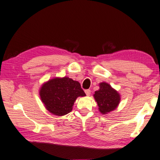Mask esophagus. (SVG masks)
I'll list each match as a JSON object with an SVG mask.
<instances>
[{"label": "esophagus", "mask_w": 160, "mask_h": 160, "mask_svg": "<svg viewBox=\"0 0 160 160\" xmlns=\"http://www.w3.org/2000/svg\"><path fill=\"white\" fill-rule=\"evenodd\" d=\"M85 93L87 96H89L90 95H91V90H90V89L85 90Z\"/></svg>", "instance_id": "obj_1"}]
</instances>
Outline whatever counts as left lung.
Masks as SVG:
<instances>
[{"label":"left lung","mask_w":160,"mask_h":160,"mask_svg":"<svg viewBox=\"0 0 160 160\" xmlns=\"http://www.w3.org/2000/svg\"><path fill=\"white\" fill-rule=\"evenodd\" d=\"M99 88L93 96L99 106V112L102 114H107L117 108L120 101V95L106 82H101Z\"/></svg>","instance_id":"8db88e82"}]
</instances>
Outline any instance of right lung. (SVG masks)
I'll return each mask as SVG.
<instances>
[{
	"label": "right lung",
	"mask_w": 160,
	"mask_h": 160,
	"mask_svg": "<svg viewBox=\"0 0 160 160\" xmlns=\"http://www.w3.org/2000/svg\"><path fill=\"white\" fill-rule=\"evenodd\" d=\"M39 94L46 109L58 116L71 112L77 98L86 96L78 82L68 77L49 80L42 85Z\"/></svg>",
	"instance_id": "add662e5"
}]
</instances>
